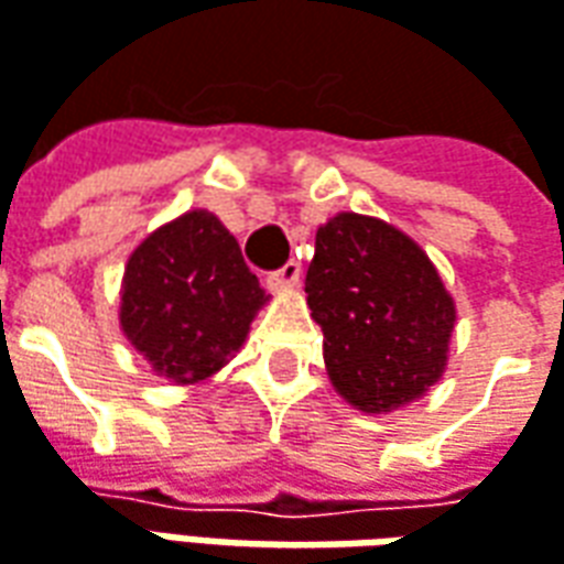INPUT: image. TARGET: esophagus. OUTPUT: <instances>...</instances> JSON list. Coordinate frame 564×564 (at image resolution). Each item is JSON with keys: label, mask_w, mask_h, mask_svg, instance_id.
<instances>
[{"label": "esophagus", "mask_w": 564, "mask_h": 564, "mask_svg": "<svg viewBox=\"0 0 564 564\" xmlns=\"http://www.w3.org/2000/svg\"><path fill=\"white\" fill-rule=\"evenodd\" d=\"M299 278H302V265H299V262H286L281 271L271 274L269 283L274 290H293L295 283H299Z\"/></svg>", "instance_id": "esophagus-1"}]
</instances>
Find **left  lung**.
<instances>
[{
	"label": "left lung",
	"instance_id": "8db88e82",
	"mask_svg": "<svg viewBox=\"0 0 564 564\" xmlns=\"http://www.w3.org/2000/svg\"><path fill=\"white\" fill-rule=\"evenodd\" d=\"M305 293L326 376L354 409L388 415L446 372L455 299L427 253L391 223L336 214L317 228Z\"/></svg>",
	"mask_w": 564,
	"mask_h": 564
}]
</instances>
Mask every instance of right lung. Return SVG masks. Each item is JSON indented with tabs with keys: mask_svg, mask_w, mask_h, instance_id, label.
Masks as SVG:
<instances>
[{
	"mask_svg": "<svg viewBox=\"0 0 564 564\" xmlns=\"http://www.w3.org/2000/svg\"><path fill=\"white\" fill-rule=\"evenodd\" d=\"M265 302L235 235L214 214L188 210L131 253L118 323L155 376L186 388L214 378L243 348Z\"/></svg>",
	"mask_w": 564,
	"mask_h": 564,
	"instance_id": "1",
	"label": "right lung"
}]
</instances>
